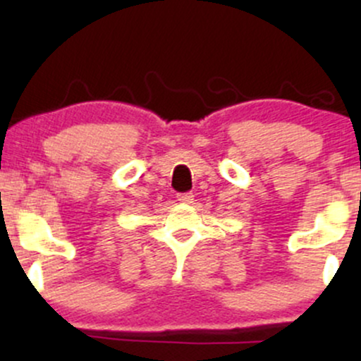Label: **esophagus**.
<instances>
[{"instance_id":"obj_1","label":"esophagus","mask_w":361,"mask_h":361,"mask_svg":"<svg viewBox=\"0 0 361 361\" xmlns=\"http://www.w3.org/2000/svg\"><path fill=\"white\" fill-rule=\"evenodd\" d=\"M178 202H181V204H192L193 195L192 193H180L178 195Z\"/></svg>"}]
</instances>
